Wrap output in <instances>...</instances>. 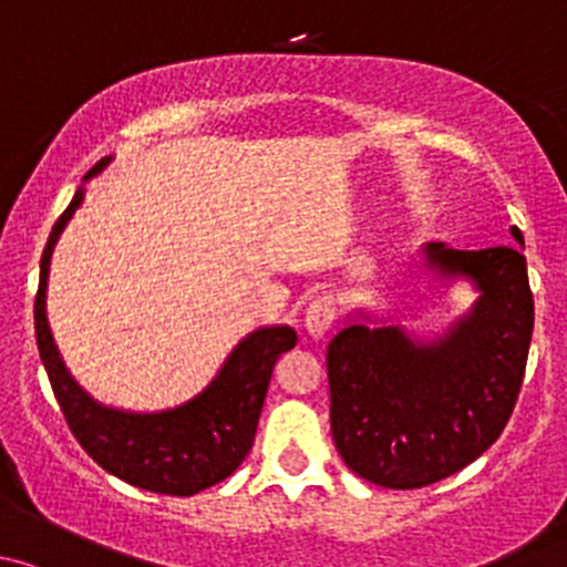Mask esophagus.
Returning a JSON list of instances; mask_svg holds the SVG:
<instances>
[{
	"label": "esophagus",
	"instance_id": "1",
	"mask_svg": "<svg viewBox=\"0 0 567 567\" xmlns=\"http://www.w3.org/2000/svg\"><path fill=\"white\" fill-rule=\"evenodd\" d=\"M332 322H336V308H332V302L327 300V297H319V300H313L311 306H308L306 330L313 341L324 338L327 332H330Z\"/></svg>",
	"mask_w": 567,
	"mask_h": 567
}]
</instances>
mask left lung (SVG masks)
Returning <instances> with one entry per match:
<instances>
[{"label": "left lung", "instance_id": "1", "mask_svg": "<svg viewBox=\"0 0 567 567\" xmlns=\"http://www.w3.org/2000/svg\"><path fill=\"white\" fill-rule=\"evenodd\" d=\"M511 235L524 245L516 226ZM425 261L481 289L445 336L420 343L395 324H352L327 347L332 442L349 470L382 488L431 486L486 453L516 406L533 341L522 248L429 243Z\"/></svg>", "mask_w": 567, "mask_h": 567}]
</instances>
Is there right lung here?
<instances>
[{
  "label": "right lung",
  "instance_id": "1",
  "mask_svg": "<svg viewBox=\"0 0 567 567\" xmlns=\"http://www.w3.org/2000/svg\"><path fill=\"white\" fill-rule=\"evenodd\" d=\"M109 157L90 168L86 179L103 172ZM84 188L75 190L73 202L51 229L40 259V286L34 295V336L40 360L49 371L60 410L79 445L103 470L136 488L172 497H194L204 488L226 481L254 445L256 425L270 388L278 358L297 343L291 327H261L237 343L202 395L177 410L136 414L120 412L92 401L73 382L51 338L45 319V286L54 245L73 213L79 209Z\"/></svg>",
  "mask_w": 567,
  "mask_h": 567
}]
</instances>
